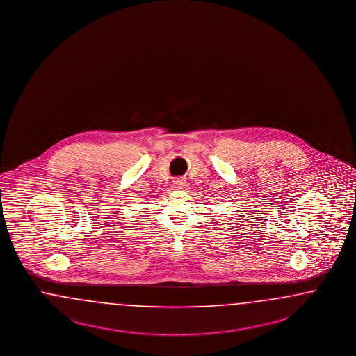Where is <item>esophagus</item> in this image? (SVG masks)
I'll return each instance as SVG.
<instances>
[{"label": "esophagus", "mask_w": 356, "mask_h": 356, "mask_svg": "<svg viewBox=\"0 0 356 356\" xmlns=\"http://www.w3.org/2000/svg\"><path fill=\"white\" fill-rule=\"evenodd\" d=\"M173 186H175L176 189H183L184 186H185V180H183V179H176V180L173 181Z\"/></svg>", "instance_id": "1"}]
</instances>
